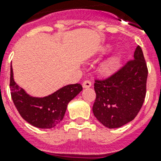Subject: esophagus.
Here are the masks:
<instances>
[{
    "label": "esophagus",
    "instance_id": "obj_1",
    "mask_svg": "<svg viewBox=\"0 0 161 161\" xmlns=\"http://www.w3.org/2000/svg\"><path fill=\"white\" fill-rule=\"evenodd\" d=\"M83 87L84 88H90L91 87V82L90 80H85L83 83Z\"/></svg>",
    "mask_w": 161,
    "mask_h": 161
}]
</instances>
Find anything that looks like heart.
<instances>
[{
  "label": "heart",
  "mask_w": 161,
  "mask_h": 161,
  "mask_svg": "<svg viewBox=\"0 0 161 161\" xmlns=\"http://www.w3.org/2000/svg\"><path fill=\"white\" fill-rule=\"evenodd\" d=\"M118 58L117 57H113L111 58L108 59L103 64V71L106 74L112 73L115 68L117 66L118 64Z\"/></svg>",
  "instance_id": "1"
}]
</instances>
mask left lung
<instances>
[{
	"mask_svg": "<svg viewBox=\"0 0 161 161\" xmlns=\"http://www.w3.org/2000/svg\"><path fill=\"white\" fill-rule=\"evenodd\" d=\"M147 67L141 46L134 59L105 79H96L93 113L108 128H120L134 120L141 110L147 92Z\"/></svg>",
	"mask_w": 161,
	"mask_h": 161,
	"instance_id": "obj_1",
	"label": "left lung"
}]
</instances>
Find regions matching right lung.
I'll list each match as a JSON object with an SVG mask.
<instances>
[{
  "label": "right lung",
  "mask_w": 161,
  "mask_h": 161,
  "mask_svg": "<svg viewBox=\"0 0 161 161\" xmlns=\"http://www.w3.org/2000/svg\"><path fill=\"white\" fill-rule=\"evenodd\" d=\"M10 91L13 102L25 121L36 128H52L62 121L67 105L83 91L80 84H69L45 97H33L26 94L14 80L10 70Z\"/></svg>",
  "instance_id": "obj_1"
}]
</instances>
